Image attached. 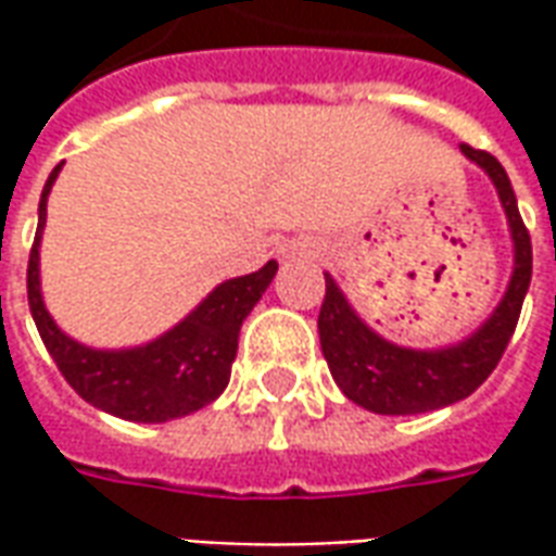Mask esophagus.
<instances>
[{
    "instance_id": "esophagus-1",
    "label": "esophagus",
    "mask_w": 556,
    "mask_h": 556,
    "mask_svg": "<svg viewBox=\"0 0 556 556\" xmlns=\"http://www.w3.org/2000/svg\"><path fill=\"white\" fill-rule=\"evenodd\" d=\"M282 255L286 258H298V262H313V258L325 255V243L318 241V238H309V235H301V238H291L282 247Z\"/></svg>"
}]
</instances>
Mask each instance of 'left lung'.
<instances>
[{
    "label": "left lung",
    "mask_w": 556,
    "mask_h": 556,
    "mask_svg": "<svg viewBox=\"0 0 556 556\" xmlns=\"http://www.w3.org/2000/svg\"><path fill=\"white\" fill-rule=\"evenodd\" d=\"M462 154L473 160L494 184L515 243L513 279L497 309L482 321L477 333L462 339L458 345L434 351L393 345L384 337H378L372 327L351 309V303L345 301L333 277L325 274V303L318 313V337H321L325 361L339 390L354 405L372 414H387V417L426 414V410L446 408L467 399L494 372L518 325L521 303L530 289V274H533L530 235L518 214L509 175L497 163V157L470 146H462Z\"/></svg>",
    "instance_id": "left-lung-1"
}]
</instances>
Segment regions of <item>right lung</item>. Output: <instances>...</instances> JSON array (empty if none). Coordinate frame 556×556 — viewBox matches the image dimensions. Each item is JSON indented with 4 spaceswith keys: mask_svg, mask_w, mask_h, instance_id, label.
<instances>
[{
    "mask_svg": "<svg viewBox=\"0 0 556 556\" xmlns=\"http://www.w3.org/2000/svg\"><path fill=\"white\" fill-rule=\"evenodd\" d=\"M55 166L43 184L38 231L29 253L26 289L35 327L65 381L94 408L130 422H166L205 408L226 390L238 333L277 274L267 262L255 274L219 282L184 321L146 345L122 351L89 349L59 330L41 298V231L47 223V195L59 178Z\"/></svg>",
    "mask_w": 556,
    "mask_h": 556,
    "instance_id": "right-lung-1",
    "label": "right lung"
}]
</instances>
